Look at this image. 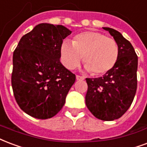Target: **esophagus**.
Returning <instances> with one entry per match:
<instances>
[{"mask_svg":"<svg viewBox=\"0 0 147 147\" xmlns=\"http://www.w3.org/2000/svg\"><path fill=\"white\" fill-rule=\"evenodd\" d=\"M76 79L77 80H84L85 78L82 77V76H76Z\"/></svg>","mask_w":147,"mask_h":147,"instance_id":"obj_1","label":"esophagus"}]
</instances>
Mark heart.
Masks as SVG:
<instances>
[{"mask_svg": "<svg viewBox=\"0 0 147 147\" xmlns=\"http://www.w3.org/2000/svg\"><path fill=\"white\" fill-rule=\"evenodd\" d=\"M61 61L67 69L78 67L83 57L86 71L95 76H102L113 69L119 58L116 41L97 31H84L74 37L72 43L68 40L60 47Z\"/></svg>", "mask_w": 147, "mask_h": 147, "instance_id": "1", "label": "heart"}]
</instances>
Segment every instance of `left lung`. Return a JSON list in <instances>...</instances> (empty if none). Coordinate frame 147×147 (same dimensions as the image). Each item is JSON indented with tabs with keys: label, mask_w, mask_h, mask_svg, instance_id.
<instances>
[{
	"label": "left lung",
	"mask_w": 147,
	"mask_h": 147,
	"mask_svg": "<svg viewBox=\"0 0 147 147\" xmlns=\"http://www.w3.org/2000/svg\"><path fill=\"white\" fill-rule=\"evenodd\" d=\"M103 29L118 45L119 58L113 69L102 77L86 78V104L95 117L112 121L120 118L133 102L137 88L138 57L120 32L110 28Z\"/></svg>",
	"instance_id": "obj_1"
}]
</instances>
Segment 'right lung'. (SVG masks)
Listing matches in <instances>:
<instances>
[{"mask_svg": "<svg viewBox=\"0 0 147 147\" xmlns=\"http://www.w3.org/2000/svg\"><path fill=\"white\" fill-rule=\"evenodd\" d=\"M70 30L42 23L24 34L13 54L11 85L19 107L34 118L53 117L65 102L75 74L60 62V47Z\"/></svg>", "mask_w": 147, "mask_h": 147, "instance_id": "1", "label": "right lung"}]
</instances>
